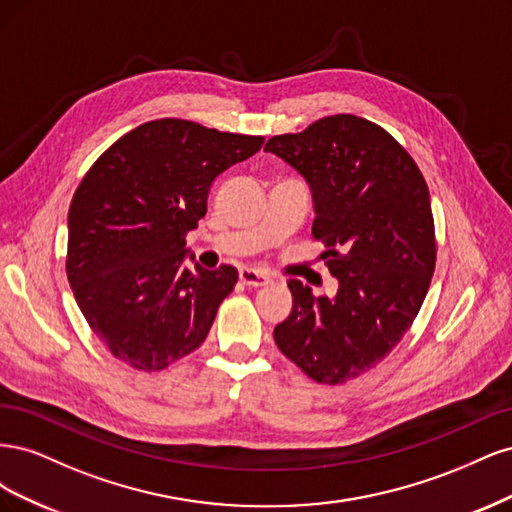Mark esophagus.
<instances>
[{"label": "esophagus", "instance_id": "esophagus-1", "mask_svg": "<svg viewBox=\"0 0 512 512\" xmlns=\"http://www.w3.org/2000/svg\"><path fill=\"white\" fill-rule=\"evenodd\" d=\"M239 280H241L245 286H252V288L269 284V277H267L265 273L256 271V269H241V271H239Z\"/></svg>", "mask_w": 512, "mask_h": 512}]
</instances>
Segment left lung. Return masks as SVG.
I'll return each instance as SVG.
<instances>
[{
	"mask_svg": "<svg viewBox=\"0 0 512 512\" xmlns=\"http://www.w3.org/2000/svg\"><path fill=\"white\" fill-rule=\"evenodd\" d=\"M265 151L312 188V237L339 282L333 299H316L290 280L292 312L275 344L312 380L344 384L389 356L425 301L436 269L429 188L389 132L350 113L273 136Z\"/></svg>",
	"mask_w": 512,
	"mask_h": 512,
	"instance_id": "left-lung-1",
	"label": "left lung"
}]
</instances>
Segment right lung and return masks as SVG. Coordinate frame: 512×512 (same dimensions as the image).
<instances>
[{
    "instance_id": "add662e5",
    "label": "right lung",
    "mask_w": 512,
    "mask_h": 512,
    "mask_svg": "<svg viewBox=\"0 0 512 512\" xmlns=\"http://www.w3.org/2000/svg\"><path fill=\"white\" fill-rule=\"evenodd\" d=\"M262 143L153 119L85 173L68 211L66 273L91 331L121 363L160 371L205 342L239 273L185 267V235L207 213L213 179Z\"/></svg>"
}]
</instances>
